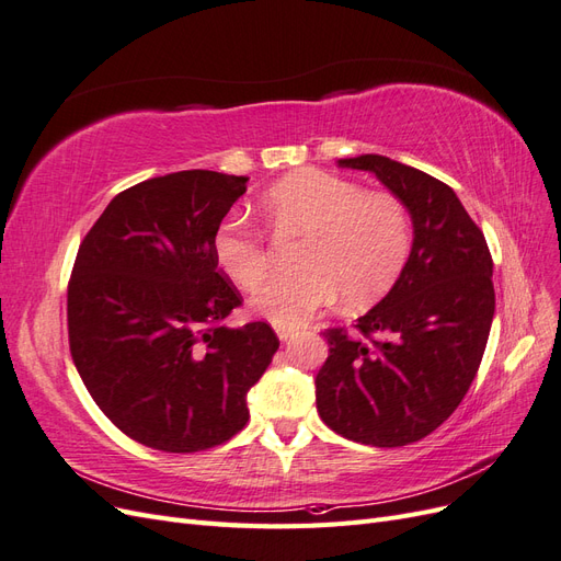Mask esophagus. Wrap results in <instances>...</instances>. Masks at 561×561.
Masks as SVG:
<instances>
[{"label":"esophagus","instance_id":"esophagus-1","mask_svg":"<svg viewBox=\"0 0 561 561\" xmlns=\"http://www.w3.org/2000/svg\"><path fill=\"white\" fill-rule=\"evenodd\" d=\"M276 334H278L280 342H285V339L293 334V328L290 325H276Z\"/></svg>","mask_w":561,"mask_h":561}]
</instances>
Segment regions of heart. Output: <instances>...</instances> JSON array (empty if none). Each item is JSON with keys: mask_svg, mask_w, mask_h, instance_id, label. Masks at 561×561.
I'll list each match as a JSON object with an SVG mask.
<instances>
[{"mask_svg": "<svg viewBox=\"0 0 561 561\" xmlns=\"http://www.w3.org/2000/svg\"><path fill=\"white\" fill-rule=\"evenodd\" d=\"M262 213L276 236H304L293 276L260 285L268 271L264 236L239 222L213 233V254L222 274L254 290L252 311L276 325H299L336 299L346 311L383 297L410 257L412 225L404 203L386 192L325 171H297L262 196Z\"/></svg>", "mask_w": 561, "mask_h": 561, "instance_id": "b5f03b06", "label": "heart"}]
</instances>
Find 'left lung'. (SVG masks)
Wrapping results in <instances>:
<instances>
[{"label":"left lung","mask_w":561,"mask_h":561,"mask_svg":"<svg viewBox=\"0 0 561 561\" xmlns=\"http://www.w3.org/2000/svg\"><path fill=\"white\" fill-rule=\"evenodd\" d=\"M369 171L412 215L414 243L390 293L353 332L325 330L320 419L346 439L404 447L454 414L478 375L494 320L491 252L451 186L379 154L339 159Z\"/></svg>","instance_id":"left-lung-1"}]
</instances>
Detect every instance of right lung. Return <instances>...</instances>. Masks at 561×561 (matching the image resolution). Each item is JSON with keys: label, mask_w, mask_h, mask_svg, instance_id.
<instances>
[{"label": "right lung", "mask_w": 561, "mask_h": 561, "mask_svg": "<svg viewBox=\"0 0 561 561\" xmlns=\"http://www.w3.org/2000/svg\"><path fill=\"white\" fill-rule=\"evenodd\" d=\"M248 178L180 171L116 194L81 241L67 285V332L83 386L145 447L192 454L248 423V390L278 336L227 328L241 295L217 268L213 233Z\"/></svg>", "instance_id": "right-lung-1"}]
</instances>
